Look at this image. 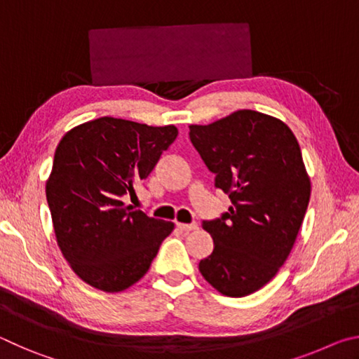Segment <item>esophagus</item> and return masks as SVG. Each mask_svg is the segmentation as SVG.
Segmentation results:
<instances>
[{
	"mask_svg": "<svg viewBox=\"0 0 359 359\" xmlns=\"http://www.w3.org/2000/svg\"><path fill=\"white\" fill-rule=\"evenodd\" d=\"M177 228L180 231H185V233H188V231L198 229V224L196 223H177Z\"/></svg>",
	"mask_w": 359,
	"mask_h": 359,
	"instance_id": "34e87169",
	"label": "esophagus"
}]
</instances>
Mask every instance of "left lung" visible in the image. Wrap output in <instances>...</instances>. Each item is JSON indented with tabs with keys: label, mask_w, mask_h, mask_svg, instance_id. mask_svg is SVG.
<instances>
[{
	"label": "left lung",
	"mask_w": 359,
	"mask_h": 359,
	"mask_svg": "<svg viewBox=\"0 0 359 359\" xmlns=\"http://www.w3.org/2000/svg\"><path fill=\"white\" fill-rule=\"evenodd\" d=\"M190 139L231 199L222 218L203 222L214 250L199 272L224 296L252 294L287 261L306 215L311 177L299 144L287 123L250 109L190 125Z\"/></svg>",
	"instance_id": "obj_1"
}]
</instances>
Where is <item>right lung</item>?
Masks as SVG:
<instances>
[{
	"label": "right lung",
	"instance_id": "1",
	"mask_svg": "<svg viewBox=\"0 0 359 359\" xmlns=\"http://www.w3.org/2000/svg\"><path fill=\"white\" fill-rule=\"evenodd\" d=\"M179 131L101 117L69 130L57 145L46 182L53 233L76 276L96 290L118 293L147 274L174 223L126 208Z\"/></svg>",
	"mask_w": 359,
	"mask_h": 359
}]
</instances>
